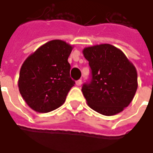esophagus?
Listing matches in <instances>:
<instances>
[{
    "label": "esophagus",
    "mask_w": 153,
    "mask_h": 153,
    "mask_svg": "<svg viewBox=\"0 0 153 153\" xmlns=\"http://www.w3.org/2000/svg\"><path fill=\"white\" fill-rule=\"evenodd\" d=\"M75 84H76L77 86H80V85H82V80H81V79H79V80L76 81V83H75Z\"/></svg>",
    "instance_id": "1"
}]
</instances>
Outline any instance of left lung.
Here are the masks:
<instances>
[{
  "label": "left lung",
  "mask_w": 153,
  "mask_h": 153,
  "mask_svg": "<svg viewBox=\"0 0 153 153\" xmlns=\"http://www.w3.org/2000/svg\"><path fill=\"white\" fill-rule=\"evenodd\" d=\"M83 54L92 71L90 83L82 87L88 105L104 116L122 111L137 90V72L133 63L120 49L108 43L85 48Z\"/></svg>",
  "instance_id": "left-lung-1"
}]
</instances>
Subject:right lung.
<instances>
[{
    "label": "right lung",
    "instance_id": "add662e5",
    "mask_svg": "<svg viewBox=\"0 0 153 153\" xmlns=\"http://www.w3.org/2000/svg\"><path fill=\"white\" fill-rule=\"evenodd\" d=\"M74 46L59 39L39 47L20 69L18 88L31 109L47 113L60 107L75 82L71 79L68 59Z\"/></svg>",
    "mask_w": 153,
    "mask_h": 153
}]
</instances>
